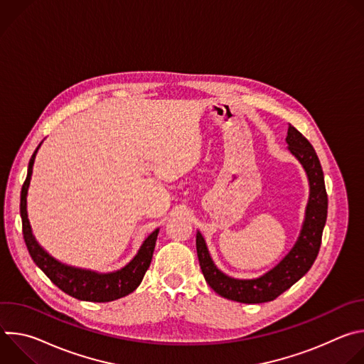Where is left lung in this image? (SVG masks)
Wrapping results in <instances>:
<instances>
[{"label":"left lung","instance_id":"obj_1","mask_svg":"<svg viewBox=\"0 0 364 364\" xmlns=\"http://www.w3.org/2000/svg\"><path fill=\"white\" fill-rule=\"evenodd\" d=\"M285 141L289 152L305 170L309 184V197L299 236L292 249L281 259L279 264L259 278H232L216 267L203 235L197 230L196 247L204 279L215 292L228 299L243 304H261L272 301L299 281L313 267L318 255L328 207L324 173L313 145L291 124L288 127Z\"/></svg>","mask_w":364,"mask_h":364}]
</instances>
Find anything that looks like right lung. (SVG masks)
Returning <instances> with one entry per match:
<instances>
[{
  "label": "right lung",
  "mask_w": 364,
  "mask_h": 364,
  "mask_svg": "<svg viewBox=\"0 0 364 364\" xmlns=\"http://www.w3.org/2000/svg\"><path fill=\"white\" fill-rule=\"evenodd\" d=\"M40 145L41 142L38 144V146L36 148L34 154L30 159L27 178L21 188V201H20L23 235H24L28 253L34 261V264L63 292L80 301L109 302L134 292L139 287L146 269L149 268L155 242H157L160 229H155L142 242L136 255L125 267L112 272H96L90 269H82V268L70 267L58 261L56 257H53L47 250H44L41 245L37 242V239L34 237L31 225L28 220V215H27V194H28L30 180L33 174L36 154Z\"/></svg>",
  "instance_id": "1"
}]
</instances>
